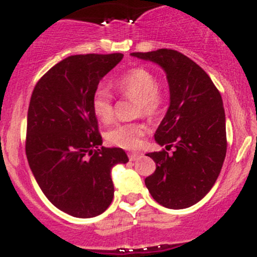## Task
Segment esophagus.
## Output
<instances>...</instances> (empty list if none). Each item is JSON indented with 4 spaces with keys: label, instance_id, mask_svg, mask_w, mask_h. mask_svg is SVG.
Instances as JSON below:
<instances>
[{
    "label": "esophagus",
    "instance_id": "34e87169",
    "mask_svg": "<svg viewBox=\"0 0 257 257\" xmlns=\"http://www.w3.org/2000/svg\"><path fill=\"white\" fill-rule=\"evenodd\" d=\"M140 153H135V152H131L128 153V157H129V161H137V159L140 157Z\"/></svg>",
    "mask_w": 257,
    "mask_h": 257
}]
</instances>
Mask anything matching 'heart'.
<instances>
[{
	"instance_id": "heart-1",
	"label": "heart",
	"mask_w": 257,
	"mask_h": 257,
	"mask_svg": "<svg viewBox=\"0 0 257 257\" xmlns=\"http://www.w3.org/2000/svg\"><path fill=\"white\" fill-rule=\"evenodd\" d=\"M118 93L138 100V113L153 117L161 111L164 96L158 88L155 73L144 67H137L120 76L114 82ZM91 108L100 122L110 123L113 119V96L104 85H98L91 98ZM146 133L143 123H120L106 132L105 138L108 143L122 149L134 150L141 144V139Z\"/></svg>"
}]
</instances>
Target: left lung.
<instances>
[{"instance_id": "obj_1", "label": "left lung", "mask_w": 257, "mask_h": 257, "mask_svg": "<svg viewBox=\"0 0 257 257\" xmlns=\"http://www.w3.org/2000/svg\"><path fill=\"white\" fill-rule=\"evenodd\" d=\"M132 57L159 65L167 75L170 104L155 134L173 153L146 156L156 170L145 185L156 202L169 209L198 203L211 190L226 157V117L220 91L204 70L182 53L158 49Z\"/></svg>"}]
</instances>
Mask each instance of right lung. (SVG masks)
Returning <instances> with one entry per match:
<instances>
[{
  "instance_id": "add662e5",
  "label": "right lung",
  "mask_w": 257,
  "mask_h": 257,
  "mask_svg": "<svg viewBox=\"0 0 257 257\" xmlns=\"http://www.w3.org/2000/svg\"><path fill=\"white\" fill-rule=\"evenodd\" d=\"M123 54L71 55L42 76L28 111L26 157L44 196L81 219L102 214L113 198L111 169L129 161L104 147L91 98Z\"/></svg>"
}]
</instances>
